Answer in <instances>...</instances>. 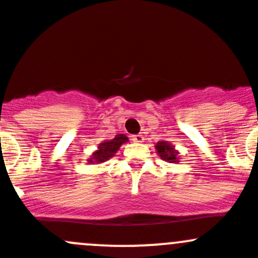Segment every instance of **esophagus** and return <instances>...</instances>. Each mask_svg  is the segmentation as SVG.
<instances>
[{"label": "esophagus", "mask_w": 258, "mask_h": 258, "mask_svg": "<svg viewBox=\"0 0 258 258\" xmlns=\"http://www.w3.org/2000/svg\"><path fill=\"white\" fill-rule=\"evenodd\" d=\"M131 139H132V141L134 142H139V144H141V142H144V136H142V135H134V136H131Z\"/></svg>", "instance_id": "34e87169"}]
</instances>
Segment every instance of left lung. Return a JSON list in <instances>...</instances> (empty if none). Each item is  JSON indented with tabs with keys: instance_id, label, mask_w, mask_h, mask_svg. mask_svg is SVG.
I'll list each match as a JSON object with an SVG mask.
<instances>
[{
	"instance_id": "1",
	"label": "left lung",
	"mask_w": 258,
	"mask_h": 258,
	"mask_svg": "<svg viewBox=\"0 0 258 258\" xmlns=\"http://www.w3.org/2000/svg\"><path fill=\"white\" fill-rule=\"evenodd\" d=\"M156 150L157 153L160 155V157L163 161H167V162H178L177 161V152H176L175 148L171 145H168L167 142H158L156 145Z\"/></svg>"
}]
</instances>
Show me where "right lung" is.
I'll use <instances>...</instances> for the list:
<instances>
[{
    "label": "right lung",
    "mask_w": 258,
    "mask_h": 258,
    "mask_svg": "<svg viewBox=\"0 0 258 258\" xmlns=\"http://www.w3.org/2000/svg\"><path fill=\"white\" fill-rule=\"evenodd\" d=\"M127 141H128V139H127L124 135H117V136L114 137L113 140H111V141H105L103 144H101L100 147H98L100 150L96 151V152L93 153V157H91V160L88 161H90V163L106 162L108 158L112 157L114 153L117 152V150L121 147V145Z\"/></svg>",
    "instance_id": "add662e5"
}]
</instances>
